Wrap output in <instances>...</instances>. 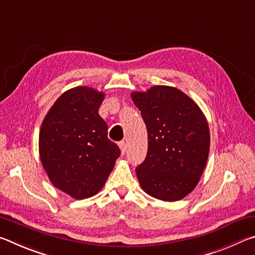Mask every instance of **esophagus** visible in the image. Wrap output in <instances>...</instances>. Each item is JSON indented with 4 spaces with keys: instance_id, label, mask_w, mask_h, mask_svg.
<instances>
[{
    "instance_id": "esophagus-1",
    "label": "esophagus",
    "mask_w": 255,
    "mask_h": 255,
    "mask_svg": "<svg viewBox=\"0 0 255 255\" xmlns=\"http://www.w3.org/2000/svg\"><path fill=\"white\" fill-rule=\"evenodd\" d=\"M119 147H120V150H122V154L123 155L126 153V143H125V141H120Z\"/></svg>"
}]
</instances>
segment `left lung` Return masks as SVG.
<instances>
[{
  "mask_svg": "<svg viewBox=\"0 0 255 255\" xmlns=\"http://www.w3.org/2000/svg\"><path fill=\"white\" fill-rule=\"evenodd\" d=\"M147 128L145 161L136 167L141 189L156 199L176 201L196 188L208 159L210 133L205 115L180 90L152 86L132 92Z\"/></svg>",
  "mask_w": 255,
  "mask_h": 255,
  "instance_id": "obj_1",
  "label": "left lung"
}]
</instances>
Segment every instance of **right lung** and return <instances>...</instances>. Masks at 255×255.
<instances>
[{
  "instance_id": "add662e5",
  "label": "right lung",
  "mask_w": 255,
  "mask_h": 255,
  "mask_svg": "<svg viewBox=\"0 0 255 255\" xmlns=\"http://www.w3.org/2000/svg\"><path fill=\"white\" fill-rule=\"evenodd\" d=\"M103 99L105 93L88 86L67 90L55 101L41 125L42 166L50 182L74 199L97 195L120 155L99 115Z\"/></svg>"
}]
</instances>
